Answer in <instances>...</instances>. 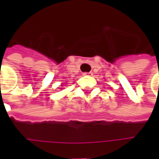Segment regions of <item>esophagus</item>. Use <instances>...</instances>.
<instances>
[{"mask_svg":"<svg viewBox=\"0 0 159 159\" xmlns=\"http://www.w3.org/2000/svg\"><path fill=\"white\" fill-rule=\"evenodd\" d=\"M83 74H84V75H92L93 73H92V72H84Z\"/></svg>","mask_w":159,"mask_h":159,"instance_id":"1","label":"esophagus"}]
</instances>
